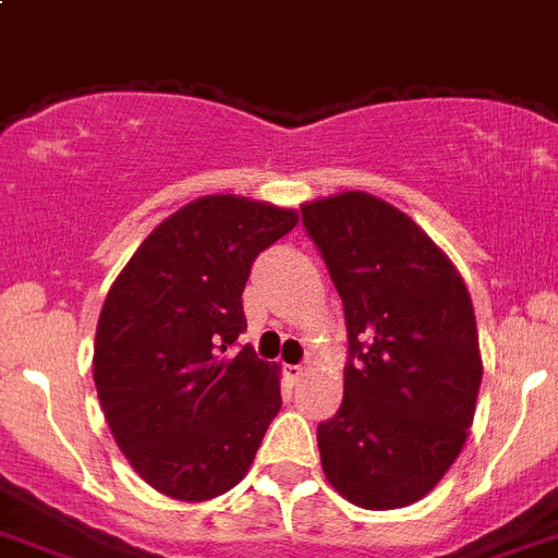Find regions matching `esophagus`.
I'll list each match as a JSON object with an SVG mask.
<instances>
[{"instance_id":"obj_1","label":"esophagus","mask_w":558,"mask_h":558,"mask_svg":"<svg viewBox=\"0 0 558 558\" xmlns=\"http://www.w3.org/2000/svg\"><path fill=\"white\" fill-rule=\"evenodd\" d=\"M283 373H286V378L291 380V384H300V380H303V375H305V366L303 364H289Z\"/></svg>"}]
</instances>
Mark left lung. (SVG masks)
Masks as SVG:
<instances>
[{
  "label": "left lung",
  "mask_w": 558,
  "mask_h": 558,
  "mask_svg": "<svg viewBox=\"0 0 558 558\" xmlns=\"http://www.w3.org/2000/svg\"><path fill=\"white\" fill-rule=\"evenodd\" d=\"M344 305V400L316 441L330 486L361 509H403L461 453L481 389L466 286L403 210L364 192L303 205Z\"/></svg>",
  "instance_id": "left-lung-1"
}]
</instances>
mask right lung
<instances>
[{
  "instance_id": "1",
  "label": "right lung",
  "mask_w": 558,
  "mask_h": 558,
  "mask_svg": "<svg viewBox=\"0 0 558 558\" xmlns=\"http://www.w3.org/2000/svg\"><path fill=\"white\" fill-rule=\"evenodd\" d=\"M294 210L214 194L160 222L110 286L94 384L113 439L153 489L208 500L247 475L280 411L278 366L250 344L242 291Z\"/></svg>"
}]
</instances>
